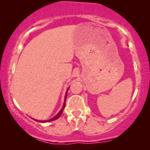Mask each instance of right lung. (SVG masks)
Masks as SVG:
<instances>
[{
    "label": "right lung",
    "mask_w": 150,
    "mask_h": 150,
    "mask_svg": "<svg viewBox=\"0 0 150 150\" xmlns=\"http://www.w3.org/2000/svg\"><path fill=\"white\" fill-rule=\"evenodd\" d=\"M68 89H69V87H68V89H67L66 91V93H65V100H64V103H63V107H62V108L61 110H60V111L58 112L57 114L54 117H53L52 118H51V119L48 120H36V119H33L34 120H36V121H38V122H40V123H47V122H50V121H52V120H56L57 118H59L60 116H61V115L62 114V113H63V109H64L65 108V100H66V97H67V93H68Z\"/></svg>",
    "instance_id": "1"
}]
</instances>
